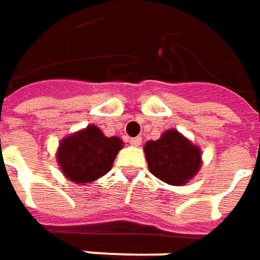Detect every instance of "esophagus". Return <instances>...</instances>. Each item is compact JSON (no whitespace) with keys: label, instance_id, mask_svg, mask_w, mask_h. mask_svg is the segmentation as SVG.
Returning a JSON list of instances; mask_svg holds the SVG:
<instances>
[{"label":"esophagus","instance_id":"1","mask_svg":"<svg viewBox=\"0 0 260 260\" xmlns=\"http://www.w3.org/2000/svg\"><path fill=\"white\" fill-rule=\"evenodd\" d=\"M141 143H143L141 137H134V139H130V144L133 145V147H140Z\"/></svg>","mask_w":260,"mask_h":260}]
</instances>
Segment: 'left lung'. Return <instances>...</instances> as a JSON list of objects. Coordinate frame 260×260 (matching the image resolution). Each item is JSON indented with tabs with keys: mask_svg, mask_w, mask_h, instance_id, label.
<instances>
[{
	"mask_svg": "<svg viewBox=\"0 0 260 260\" xmlns=\"http://www.w3.org/2000/svg\"><path fill=\"white\" fill-rule=\"evenodd\" d=\"M144 154L155 178L172 186L186 185L202 167V150L176 128H169L155 141H147Z\"/></svg>",
	"mask_w": 260,
	"mask_h": 260,
	"instance_id": "obj_1",
	"label": "left lung"
}]
</instances>
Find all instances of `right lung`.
Returning <instances> with one entry per match:
<instances>
[{
	"label": "right lung",
	"mask_w": 260,
	"mask_h": 260,
	"mask_svg": "<svg viewBox=\"0 0 260 260\" xmlns=\"http://www.w3.org/2000/svg\"><path fill=\"white\" fill-rule=\"evenodd\" d=\"M121 148V139L106 137L99 127L89 124L60 141L56 159L68 180L85 185L109 172Z\"/></svg>",
	"instance_id": "right-lung-1"
}]
</instances>
